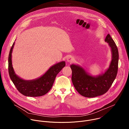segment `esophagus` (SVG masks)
<instances>
[{"label":"esophagus","mask_w":129,"mask_h":129,"mask_svg":"<svg viewBox=\"0 0 129 129\" xmlns=\"http://www.w3.org/2000/svg\"><path fill=\"white\" fill-rule=\"evenodd\" d=\"M67 60L68 62H72L74 61V58L72 56H69L67 58Z\"/></svg>","instance_id":"34e87169"}]
</instances>
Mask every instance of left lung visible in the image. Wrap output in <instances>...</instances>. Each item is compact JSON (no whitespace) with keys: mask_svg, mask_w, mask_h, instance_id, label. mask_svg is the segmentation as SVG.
Returning a JSON list of instances; mask_svg holds the SVG:
<instances>
[{"mask_svg":"<svg viewBox=\"0 0 129 129\" xmlns=\"http://www.w3.org/2000/svg\"><path fill=\"white\" fill-rule=\"evenodd\" d=\"M105 42L110 47L112 59L109 68L104 73L93 76L79 65H71L73 83L77 92L83 96L92 98L105 94L116 78L119 60L118 48L109 34L106 37Z\"/></svg>","mask_w":129,"mask_h":129,"instance_id":"1","label":"left lung"}]
</instances>
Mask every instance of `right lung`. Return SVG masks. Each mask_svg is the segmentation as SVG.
<instances>
[{
  "instance_id": "right-lung-1",
  "label": "right lung",
  "mask_w": 129,
  "mask_h": 129,
  "mask_svg": "<svg viewBox=\"0 0 129 129\" xmlns=\"http://www.w3.org/2000/svg\"><path fill=\"white\" fill-rule=\"evenodd\" d=\"M15 45L13 43L8 56V72L10 77L19 92L26 96L38 97L43 96L50 91L55 77L66 66L62 61L51 67L41 76L32 80H25L15 74L12 63V53Z\"/></svg>"
}]
</instances>
